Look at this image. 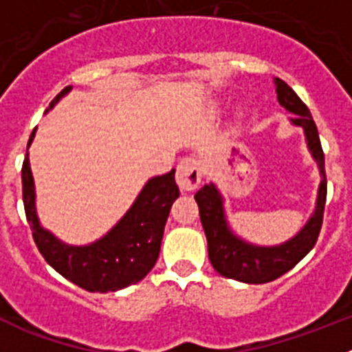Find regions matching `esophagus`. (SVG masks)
<instances>
[{"label": "esophagus", "mask_w": 352, "mask_h": 352, "mask_svg": "<svg viewBox=\"0 0 352 352\" xmlns=\"http://www.w3.org/2000/svg\"><path fill=\"white\" fill-rule=\"evenodd\" d=\"M176 182H178V186L182 190H195L199 183L203 182V169H201L199 160H195V158H183L179 162L178 170H176Z\"/></svg>", "instance_id": "esophagus-1"}]
</instances>
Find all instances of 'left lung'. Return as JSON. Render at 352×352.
I'll list each match as a JSON object with an SVG mask.
<instances>
[{"label": "left lung", "mask_w": 352, "mask_h": 352, "mask_svg": "<svg viewBox=\"0 0 352 352\" xmlns=\"http://www.w3.org/2000/svg\"><path fill=\"white\" fill-rule=\"evenodd\" d=\"M275 84L278 102L282 107L287 109L289 113L296 114L291 120L292 125H298L305 130L312 157L316 158L319 170H321L317 206L309 223L284 245L256 247V245L245 243L243 239L232 234L227 226L226 214H223L222 197L213 185H204L194 195L199 206V214H201V223L206 232L208 256H210L213 268L222 276L247 282V284H266L294 268L316 245L319 232H321L322 217H324L326 170L319 132H317L309 107L300 100L296 93L292 91L291 86L282 79H275Z\"/></svg>", "instance_id": "left-lung-1"}]
</instances>
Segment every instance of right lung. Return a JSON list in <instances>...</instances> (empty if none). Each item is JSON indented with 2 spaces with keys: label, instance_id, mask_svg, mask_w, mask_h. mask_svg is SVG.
<instances>
[{
  "label": "right lung",
  "instance_id": "obj_1",
  "mask_svg": "<svg viewBox=\"0 0 352 352\" xmlns=\"http://www.w3.org/2000/svg\"><path fill=\"white\" fill-rule=\"evenodd\" d=\"M70 89L72 86L61 89L49 107H52ZM35 130L31 132L28 146L35 138ZM21 174L24 211L36 248L43 259L67 280L89 292H109L138 284L151 272L158 259L170 206L179 195L174 169L164 176L149 179L135 203L113 231L86 247H70L61 243L60 239H56L38 223L35 211V185L28 155L23 162Z\"/></svg>",
  "mask_w": 352,
  "mask_h": 352
}]
</instances>
